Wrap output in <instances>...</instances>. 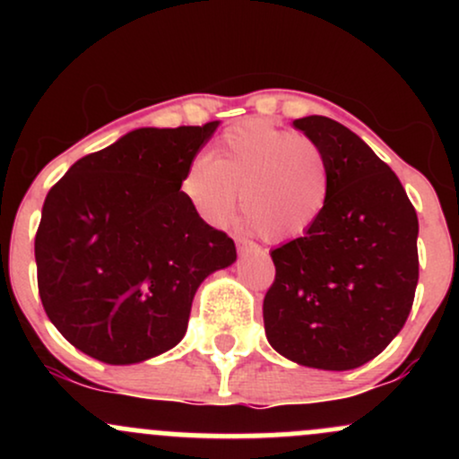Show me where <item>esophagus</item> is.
Instances as JSON below:
<instances>
[{"label": "esophagus", "instance_id": "1", "mask_svg": "<svg viewBox=\"0 0 459 459\" xmlns=\"http://www.w3.org/2000/svg\"><path fill=\"white\" fill-rule=\"evenodd\" d=\"M237 250H239L241 255H244V252H259V246L246 239H237Z\"/></svg>", "mask_w": 459, "mask_h": 459}]
</instances>
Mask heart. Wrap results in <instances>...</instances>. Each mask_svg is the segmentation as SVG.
<instances>
[{
    "label": "heart",
    "mask_w": 459,
    "mask_h": 459,
    "mask_svg": "<svg viewBox=\"0 0 459 459\" xmlns=\"http://www.w3.org/2000/svg\"><path fill=\"white\" fill-rule=\"evenodd\" d=\"M181 192L204 222L224 226L241 215L261 239L281 244L319 222L330 196V168L310 138L250 118L233 125L181 177Z\"/></svg>",
    "instance_id": "1"
}]
</instances>
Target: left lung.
<instances>
[{"mask_svg":"<svg viewBox=\"0 0 459 459\" xmlns=\"http://www.w3.org/2000/svg\"><path fill=\"white\" fill-rule=\"evenodd\" d=\"M324 152L330 196L304 237L272 250L263 299L267 341L302 367L347 371L386 350L419 282V220L391 168L325 116L293 120Z\"/></svg>","mask_w":459,"mask_h":459,"instance_id":"1","label":"left lung"}]
</instances>
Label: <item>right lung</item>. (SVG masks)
I'll return each instance as SVG.
<instances>
[{
    "label": "right lung",
    "mask_w": 459,
    "mask_h": 459,
    "mask_svg": "<svg viewBox=\"0 0 459 459\" xmlns=\"http://www.w3.org/2000/svg\"><path fill=\"white\" fill-rule=\"evenodd\" d=\"M218 125L129 131L73 163L47 194L34 241L39 293L83 354L134 365L172 350L200 282L235 263L233 239L181 192Z\"/></svg>",
    "instance_id": "right-lung-1"
}]
</instances>
